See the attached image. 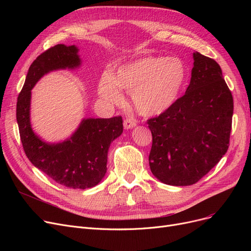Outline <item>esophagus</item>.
Listing matches in <instances>:
<instances>
[{"mask_svg":"<svg viewBox=\"0 0 251 251\" xmlns=\"http://www.w3.org/2000/svg\"><path fill=\"white\" fill-rule=\"evenodd\" d=\"M136 120H134L133 118H127L124 120V128L125 129H132L133 127L136 126Z\"/></svg>","mask_w":251,"mask_h":251,"instance_id":"obj_1","label":"esophagus"}]
</instances>
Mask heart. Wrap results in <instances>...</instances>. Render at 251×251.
Instances as JSON below:
<instances>
[{
	"label": "heart",
	"instance_id": "1",
	"mask_svg": "<svg viewBox=\"0 0 251 251\" xmlns=\"http://www.w3.org/2000/svg\"><path fill=\"white\" fill-rule=\"evenodd\" d=\"M188 80V68L179 57L148 56L105 73L99 82V96L114 104L123 102L120 89L132 94L135 109L144 116L160 115L178 100Z\"/></svg>",
	"mask_w": 251,
	"mask_h": 251
}]
</instances>
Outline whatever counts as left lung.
Listing matches in <instances>:
<instances>
[{
    "instance_id": "1",
    "label": "left lung",
    "mask_w": 251,
    "mask_h": 251,
    "mask_svg": "<svg viewBox=\"0 0 251 251\" xmlns=\"http://www.w3.org/2000/svg\"><path fill=\"white\" fill-rule=\"evenodd\" d=\"M185 95L148 121L152 135L151 173L173 186H188L206 175L228 151L233 97L220 65L199 51Z\"/></svg>"
}]
</instances>
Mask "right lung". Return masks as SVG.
<instances>
[{"label": "right lung", "mask_w": 251, "mask_h": 251, "mask_svg": "<svg viewBox=\"0 0 251 251\" xmlns=\"http://www.w3.org/2000/svg\"><path fill=\"white\" fill-rule=\"evenodd\" d=\"M76 46L57 45L30 65L17 100L16 118L26 156L34 167L55 182L69 188L95 187L107 173L111 143L123 132L122 117L84 118L67 139L50 143L31 127V89L44 75L56 70H74L81 65Z\"/></svg>", "instance_id": "1"}]
</instances>
